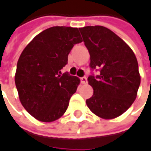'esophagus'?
<instances>
[{
  "label": "esophagus",
  "mask_w": 151,
  "mask_h": 151,
  "mask_svg": "<svg viewBox=\"0 0 151 151\" xmlns=\"http://www.w3.org/2000/svg\"><path fill=\"white\" fill-rule=\"evenodd\" d=\"M81 84H86L87 83V79L86 77H81Z\"/></svg>",
  "instance_id": "1"
}]
</instances>
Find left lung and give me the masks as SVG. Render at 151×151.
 <instances>
[{"label": "left lung", "instance_id": "left-lung-1", "mask_svg": "<svg viewBox=\"0 0 151 151\" xmlns=\"http://www.w3.org/2000/svg\"><path fill=\"white\" fill-rule=\"evenodd\" d=\"M90 54V66L100 68L96 77L89 76L93 95L86 102L103 119L118 118L136 99L140 75L136 56L117 34L102 26L79 28Z\"/></svg>", "mask_w": 151, "mask_h": 151}]
</instances>
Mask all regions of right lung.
<instances>
[{
	"label": "right lung",
	"mask_w": 151,
	"mask_h": 151,
	"mask_svg": "<svg viewBox=\"0 0 151 151\" xmlns=\"http://www.w3.org/2000/svg\"><path fill=\"white\" fill-rule=\"evenodd\" d=\"M81 42L77 27H52L35 36L22 52L15 84L22 105L33 118L50 123L65 113L81 81L61 75V69L74 44Z\"/></svg>",
	"instance_id": "1"
}]
</instances>
